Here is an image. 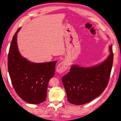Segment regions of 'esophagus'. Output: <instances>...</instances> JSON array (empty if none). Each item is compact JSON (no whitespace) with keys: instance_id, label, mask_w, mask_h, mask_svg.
Returning a JSON list of instances; mask_svg holds the SVG:
<instances>
[{"instance_id":"34e87169","label":"esophagus","mask_w":121,"mask_h":121,"mask_svg":"<svg viewBox=\"0 0 121 121\" xmlns=\"http://www.w3.org/2000/svg\"><path fill=\"white\" fill-rule=\"evenodd\" d=\"M68 68V64L65 61L61 62L58 65L56 71L59 73H62L67 70Z\"/></svg>"}]
</instances>
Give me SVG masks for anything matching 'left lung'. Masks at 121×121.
<instances>
[{
  "label": "left lung",
  "instance_id": "obj_1",
  "mask_svg": "<svg viewBox=\"0 0 121 121\" xmlns=\"http://www.w3.org/2000/svg\"><path fill=\"white\" fill-rule=\"evenodd\" d=\"M110 54L102 63L91 67L73 65L62 78L68 102L81 105L88 103L100 95L107 87L113 62L112 45Z\"/></svg>",
  "mask_w": 121,
  "mask_h": 121
}]
</instances>
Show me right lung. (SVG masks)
<instances>
[{
  "label": "right lung",
  "mask_w": 121,
  "mask_h": 121,
  "mask_svg": "<svg viewBox=\"0 0 121 121\" xmlns=\"http://www.w3.org/2000/svg\"><path fill=\"white\" fill-rule=\"evenodd\" d=\"M11 41L8 55V70L11 83L21 98L31 104L44 102L49 80L55 74L56 61L35 63L22 57L18 49L17 34Z\"/></svg>",
  "instance_id": "obj_1"
}]
</instances>
